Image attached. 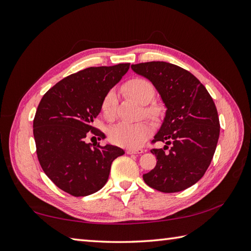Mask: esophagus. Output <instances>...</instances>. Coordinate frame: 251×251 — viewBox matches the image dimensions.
Listing matches in <instances>:
<instances>
[{
  "mask_svg": "<svg viewBox=\"0 0 251 251\" xmlns=\"http://www.w3.org/2000/svg\"><path fill=\"white\" fill-rule=\"evenodd\" d=\"M143 152H145V150H142V149H137V150H131V149H129V150H126L127 154H141Z\"/></svg>",
  "mask_w": 251,
  "mask_h": 251,
  "instance_id": "obj_1",
  "label": "esophagus"
}]
</instances>
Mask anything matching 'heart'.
<instances>
[{
    "instance_id": "b5f03b06",
    "label": "heart",
    "mask_w": 251,
    "mask_h": 251,
    "mask_svg": "<svg viewBox=\"0 0 251 251\" xmlns=\"http://www.w3.org/2000/svg\"><path fill=\"white\" fill-rule=\"evenodd\" d=\"M123 92L131 99L141 104H147L145 113L153 120H158L163 115L162 106L158 104H148L155 96V88L148 79L142 77H134L123 85ZM116 97L114 92H108L101 102V112L106 120H113L116 110ZM152 134V127L148 122L142 121L135 124L120 123L112 127L109 132V138L114 145L127 149H138L146 142Z\"/></svg>"
}]
</instances>
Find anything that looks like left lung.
<instances>
[{
    "mask_svg": "<svg viewBox=\"0 0 251 251\" xmlns=\"http://www.w3.org/2000/svg\"><path fill=\"white\" fill-rule=\"evenodd\" d=\"M131 69L154 85L167 109L153 140L166 146L151 150L156 166L143 180L164 193L188 189L204 176L216 151L220 123L214 100L193 74L173 63L151 61Z\"/></svg>",
    "mask_w": 251,
    "mask_h": 251,
    "instance_id": "8db88e82",
    "label": "left lung"
}]
</instances>
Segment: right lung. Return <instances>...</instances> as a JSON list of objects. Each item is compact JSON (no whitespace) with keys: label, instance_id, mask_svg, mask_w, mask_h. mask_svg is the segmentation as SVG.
I'll return each instance as SVG.
<instances>
[{"label":"right lung","instance_id":"obj_1","mask_svg":"<svg viewBox=\"0 0 251 251\" xmlns=\"http://www.w3.org/2000/svg\"><path fill=\"white\" fill-rule=\"evenodd\" d=\"M129 63L90 67L71 74L41 99L33 121L36 154L45 175L73 196H87L108 181L111 164L125 152L121 148L86 142L105 138L93 126L109 90L128 71ZM94 138V137H93Z\"/></svg>","mask_w":251,"mask_h":251}]
</instances>
